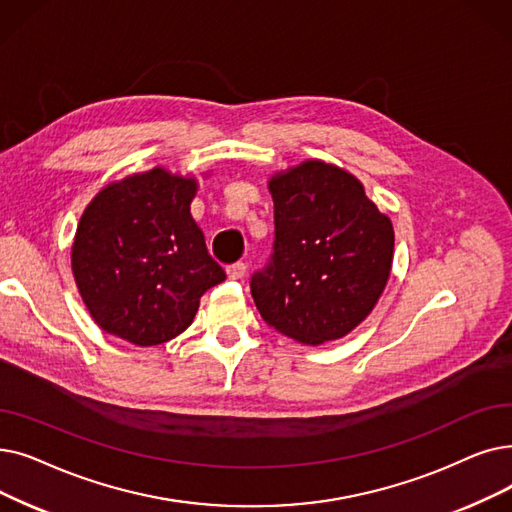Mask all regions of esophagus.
Wrapping results in <instances>:
<instances>
[{"label":"esophagus","mask_w":512,"mask_h":512,"mask_svg":"<svg viewBox=\"0 0 512 512\" xmlns=\"http://www.w3.org/2000/svg\"><path fill=\"white\" fill-rule=\"evenodd\" d=\"M226 272H228V278L240 280V278H244V274H247V263H242V261L232 263V265H228Z\"/></svg>","instance_id":"1"}]
</instances>
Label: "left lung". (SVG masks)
Instances as JSON below:
<instances>
[{"mask_svg": "<svg viewBox=\"0 0 512 512\" xmlns=\"http://www.w3.org/2000/svg\"><path fill=\"white\" fill-rule=\"evenodd\" d=\"M274 253L251 278L265 324L305 345L337 341L364 322L393 263V226L358 177L303 161L270 180Z\"/></svg>", "mask_w": 512, "mask_h": 512, "instance_id": "obj_1", "label": "left lung"}]
</instances>
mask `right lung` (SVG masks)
I'll list each match as a JSON object with an SVG mask.
<instances>
[{"label":"right lung","instance_id":"add662e5","mask_svg":"<svg viewBox=\"0 0 512 512\" xmlns=\"http://www.w3.org/2000/svg\"><path fill=\"white\" fill-rule=\"evenodd\" d=\"M194 177L154 167L102 188L77 226L71 265L94 322L140 347L184 332L226 272L190 215Z\"/></svg>","mask_w":512,"mask_h":512}]
</instances>
